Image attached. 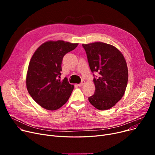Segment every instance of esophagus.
Wrapping results in <instances>:
<instances>
[{
  "mask_svg": "<svg viewBox=\"0 0 155 155\" xmlns=\"http://www.w3.org/2000/svg\"><path fill=\"white\" fill-rule=\"evenodd\" d=\"M84 84H85V81H84V80H82V82H81L79 84H78V87H82Z\"/></svg>",
  "mask_w": 155,
  "mask_h": 155,
  "instance_id": "obj_1",
  "label": "esophagus"
}]
</instances>
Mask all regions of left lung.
<instances>
[{
  "label": "left lung",
  "instance_id": "8db88e82",
  "mask_svg": "<svg viewBox=\"0 0 155 155\" xmlns=\"http://www.w3.org/2000/svg\"><path fill=\"white\" fill-rule=\"evenodd\" d=\"M82 46L91 71L99 74L94 78L95 91L88 101L97 109H109L121 99L126 91L128 70L124 57L117 48L107 43L95 42L83 44Z\"/></svg>",
  "mask_w": 155,
  "mask_h": 155
}]
</instances>
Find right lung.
Instances as JSON below:
<instances>
[{"instance_id": "1", "label": "right lung", "mask_w": 155, "mask_h": 155, "mask_svg": "<svg viewBox=\"0 0 155 155\" xmlns=\"http://www.w3.org/2000/svg\"><path fill=\"white\" fill-rule=\"evenodd\" d=\"M78 43L49 41L41 45L30 60L26 76L28 91L43 108L54 110L66 103L74 88L64 78L61 81L63 56Z\"/></svg>"}]
</instances>
